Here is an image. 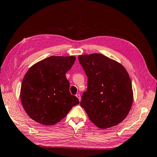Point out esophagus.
Here are the masks:
<instances>
[{"mask_svg":"<svg viewBox=\"0 0 157 157\" xmlns=\"http://www.w3.org/2000/svg\"><path fill=\"white\" fill-rule=\"evenodd\" d=\"M76 97H77V98L78 99L79 101H80V100H81V98H80V95L79 94H76Z\"/></svg>","mask_w":157,"mask_h":157,"instance_id":"esophagus-1","label":"esophagus"}]
</instances>
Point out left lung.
Masks as SVG:
<instances>
[{
	"mask_svg": "<svg viewBox=\"0 0 157 157\" xmlns=\"http://www.w3.org/2000/svg\"><path fill=\"white\" fill-rule=\"evenodd\" d=\"M88 77L80 105L97 127L115 126L127 117L133 102L132 82L121 63L101 54L78 56Z\"/></svg>",
	"mask_w": 157,
	"mask_h": 157,
	"instance_id": "8db88e82",
	"label": "left lung"
}]
</instances>
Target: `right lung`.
I'll return each mask as SVG.
<instances>
[{"instance_id": "right-lung-1", "label": "right lung", "mask_w": 157, "mask_h": 157, "mask_svg": "<svg viewBox=\"0 0 157 157\" xmlns=\"http://www.w3.org/2000/svg\"><path fill=\"white\" fill-rule=\"evenodd\" d=\"M75 56H50L33 65L23 79L20 97L31 118L43 125L59 122L79 103L71 95L65 73L75 63Z\"/></svg>"}]
</instances>
